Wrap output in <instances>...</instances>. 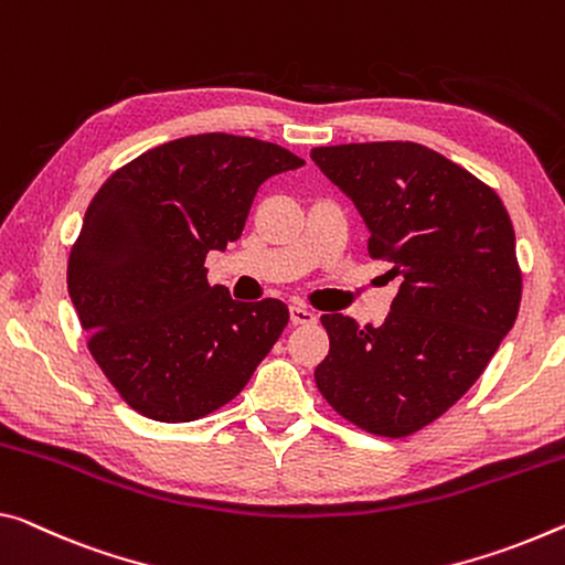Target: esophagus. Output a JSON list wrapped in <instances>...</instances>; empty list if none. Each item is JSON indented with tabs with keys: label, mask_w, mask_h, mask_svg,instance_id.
<instances>
[{
	"label": "esophagus",
	"mask_w": 565,
	"mask_h": 565,
	"mask_svg": "<svg viewBox=\"0 0 565 565\" xmlns=\"http://www.w3.org/2000/svg\"><path fill=\"white\" fill-rule=\"evenodd\" d=\"M316 312L306 306H290V320L295 326H308V323H316Z\"/></svg>",
	"instance_id": "esophagus-1"
}]
</instances>
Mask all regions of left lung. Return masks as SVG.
I'll return each instance as SVG.
<instances>
[{"label":"left lung","instance_id":"left-lung-1","mask_svg":"<svg viewBox=\"0 0 565 565\" xmlns=\"http://www.w3.org/2000/svg\"><path fill=\"white\" fill-rule=\"evenodd\" d=\"M310 159L363 216L369 255L404 280L379 328L320 318L331 351L318 392L355 427L409 437L467 394L515 323L513 222L488 184L422 143L320 146Z\"/></svg>","mask_w":565,"mask_h":565}]
</instances>
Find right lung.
<instances>
[{
  "instance_id": "obj_1",
  "label": "right lung",
  "mask_w": 565,
  "mask_h": 565,
  "mask_svg": "<svg viewBox=\"0 0 565 565\" xmlns=\"http://www.w3.org/2000/svg\"><path fill=\"white\" fill-rule=\"evenodd\" d=\"M300 156L199 134L146 151L98 189L67 290L106 379L138 414L194 422L237 396L288 326L282 300L237 302L204 259L239 239L263 181Z\"/></svg>"
}]
</instances>
